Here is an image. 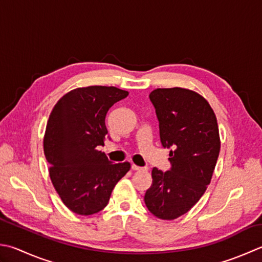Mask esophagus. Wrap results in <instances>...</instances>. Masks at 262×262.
Returning <instances> with one entry per match:
<instances>
[{"mask_svg":"<svg viewBox=\"0 0 262 262\" xmlns=\"http://www.w3.org/2000/svg\"><path fill=\"white\" fill-rule=\"evenodd\" d=\"M132 170H137V171H145V170H146V168L138 167V166H136V165H134V163H133V165H132Z\"/></svg>","mask_w":262,"mask_h":262,"instance_id":"esophagus-1","label":"esophagus"}]
</instances>
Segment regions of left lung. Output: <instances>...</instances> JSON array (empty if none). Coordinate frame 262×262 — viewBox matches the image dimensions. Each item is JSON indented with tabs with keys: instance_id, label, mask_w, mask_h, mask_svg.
<instances>
[{
	"instance_id": "8db88e82",
	"label": "left lung",
	"mask_w": 262,
	"mask_h": 262,
	"mask_svg": "<svg viewBox=\"0 0 262 262\" xmlns=\"http://www.w3.org/2000/svg\"><path fill=\"white\" fill-rule=\"evenodd\" d=\"M163 147L171 148L170 169H152V185L144 196L152 214L172 220L186 213L207 189L220 150L216 116L193 91L157 89L150 95Z\"/></svg>"
}]
</instances>
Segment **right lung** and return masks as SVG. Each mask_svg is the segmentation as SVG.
Masks as SVG:
<instances>
[{
    "instance_id": "right-lung-1",
    "label": "right lung",
    "mask_w": 262,
    "mask_h": 262,
    "mask_svg": "<svg viewBox=\"0 0 262 262\" xmlns=\"http://www.w3.org/2000/svg\"><path fill=\"white\" fill-rule=\"evenodd\" d=\"M128 92L114 86H89L69 92L51 112L44 136L50 177L71 211L89 216L106 207L116 184L129 170L99 151L107 136L105 117Z\"/></svg>"
}]
</instances>
